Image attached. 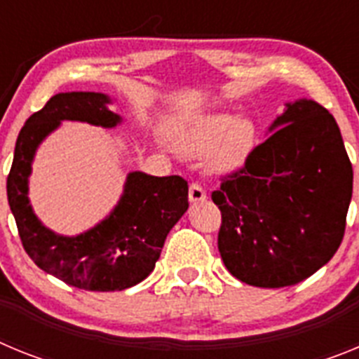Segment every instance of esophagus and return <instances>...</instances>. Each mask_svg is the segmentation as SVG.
Here are the masks:
<instances>
[{"mask_svg":"<svg viewBox=\"0 0 359 359\" xmlns=\"http://www.w3.org/2000/svg\"><path fill=\"white\" fill-rule=\"evenodd\" d=\"M189 199L190 203H199V201H205L207 199V192L203 189L199 183H190L189 187Z\"/></svg>","mask_w":359,"mask_h":359,"instance_id":"esophagus-1","label":"esophagus"}]
</instances>
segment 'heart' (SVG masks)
<instances>
[{
	"mask_svg": "<svg viewBox=\"0 0 359 359\" xmlns=\"http://www.w3.org/2000/svg\"><path fill=\"white\" fill-rule=\"evenodd\" d=\"M170 138L183 156L205 158L208 169L226 172L248 160L257 145V128L233 113H210L176 123Z\"/></svg>",
	"mask_w": 359,
	"mask_h": 359,
	"instance_id": "obj_1",
	"label": "heart"
}]
</instances>
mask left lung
<instances>
[{
    "label": "left lung",
    "mask_w": 359,
    "mask_h": 359,
    "mask_svg": "<svg viewBox=\"0 0 359 359\" xmlns=\"http://www.w3.org/2000/svg\"><path fill=\"white\" fill-rule=\"evenodd\" d=\"M212 201L221 210L217 248L236 278L257 287L294 286L340 248L353 198V165L340 128L313 100L287 104Z\"/></svg>",
    "instance_id": "1"
}]
</instances>
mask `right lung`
Segmentation results:
<instances>
[{
	"label": "right lung",
	"instance_id": "1",
	"mask_svg": "<svg viewBox=\"0 0 359 359\" xmlns=\"http://www.w3.org/2000/svg\"><path fill=\"white\" fill-rule=\"evenodd\" d=\"M109 98L93 91L59 93L30 116L15 142L6 177L8 205L25 252L43 271L79 290L122 291L144 280L160 259L170 228L189 208V185L182 176L131 172L109 217L77 237L57 236L41 224L28 203L34 152L61 120L115 128L120 116Z\"/></svg>",
	"mask_w": 359,
	"mask_h": 359
}]
</instances>
